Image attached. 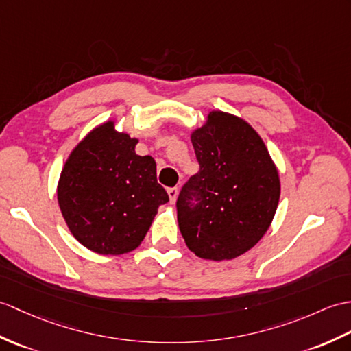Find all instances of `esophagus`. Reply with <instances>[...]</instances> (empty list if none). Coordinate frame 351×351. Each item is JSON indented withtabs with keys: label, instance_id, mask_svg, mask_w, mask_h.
Wrapping results in <instances>:
<instances>
[{
	"label": "esophagus",
	"instance_id": "obj_1",
	"mask_svg": "<svg viewBox=\"0 0 351 351\" xmlns=\"http://www.w3.org/2000/svg\"><path fill=\"white\" fill-rule=\"evenodd\" d=\"M167 194H169V199H170V203H173L176 202V199H178V189H169L167 190Z\"/></svg>",
	"mask_w": 351,
	"mask_h": 351
}]
</instances>
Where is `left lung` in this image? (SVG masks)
Returning <instances> with one entry per match:
<instances>
[{
    "instance_id": "left-lung-1",
    "label": "left lung",
    "mask_w": 351,
    "mask_h": 351,
    "mask_svg": "<svg viewBox=\"0 0 351 351\" xmlns=\"http://www.w3.org/2000/svg\"><path fill=\"white\" fill-rule=\"evenodd\" d=\"M190 137L200 170L179 194V230L200 258H236L272 223L281 194L278 169L263 138L233 113L210 110Z\"/></svg>"
}]
</instances>
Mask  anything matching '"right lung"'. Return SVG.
Masks as SVG:
<instances>
[{
  "label": "right lung",
  "instance_id": "1",
  "mask_svg": "<svg viewBox=\"0 0 351 351\" xmlns=\"http://www.w3.org/2000/svg\"><path fill=\"white\" fill-rule=\"evenodd\" d=\"M113 119L94 127L65 160L56 197L76 241L97 254L119 256L141 245L160 205L169 202L151 156Z\"/></svg>",
  "mask_w": 351,
  "mask_h": 351
}]
</instances>
